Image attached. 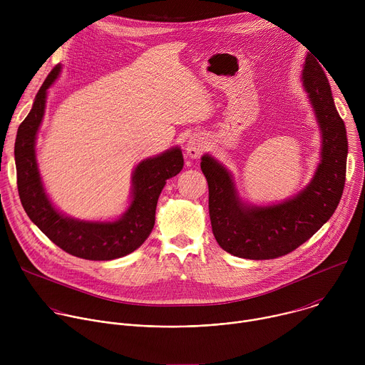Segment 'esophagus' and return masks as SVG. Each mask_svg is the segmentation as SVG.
Masks as SVG:
<instances>
[{"mask_svg": "<svg viewBox=\"0 0 365 365\" xmlns=\"http://www.w3.org/2000/svg\"><path fill=\"white\" fill-rule=\"evenodd\" d=\"M205 147H206L205 137H202L199 134H193L189 137V140L186 143V155L190 159H197L202 154V151L205 150Z\"/></svg>", "mask_w": 365, "mask_h": 365, "instance_id": "34e87169", "label": "esophagus"}]
</instances>
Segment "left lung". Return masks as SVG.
Wrapping results in <instances>:
<instances>
[{"instance_id": "obj_1", "label": "left lung", "mask_w": 365, "mask_h": 365, "mask_svg": "<svg viewBox=\"0 0 365 365\" xmlns=\"http://www.w3.org/2000/svg\"><path fill=\"white\" fill-rule=\"evenodd\" d=\"M302 86L321 131V162L312 180L294 196L272 205L244 202L232 173L211 154H203L200 169L210 187L212 232L222 250L248 259H270L286 255L306 242L335 212L341 200L348 140L318 61L307 53Z\"/></svg>"}]
</instances>
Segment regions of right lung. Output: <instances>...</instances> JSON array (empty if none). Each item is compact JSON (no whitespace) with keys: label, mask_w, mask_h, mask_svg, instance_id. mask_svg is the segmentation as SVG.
Listing matches in <instances>:
<instances>
[{"label":"right lung","mask_w":365,"mask_h":365,"mask_svg":"<svg viewBox=\"0 0 365 365\" xmlns=\"http://www.w3.org/2000/svg\"><path fill=\"white\" fill-rule=\"evenodd\" d=\"M61 69L58 65L48 73L19 127L14 145L19 195L29 218L50 241L75 257L108 262L133 252L147 240L166 180L183 169V154L180 147H172L135 166L130 205L118 220L83 221L62 214L46 193L36 159V138L44 117L47 89L58 79Z\"/></svg>","instance_id":"right-lung-1"}]
</instances>
